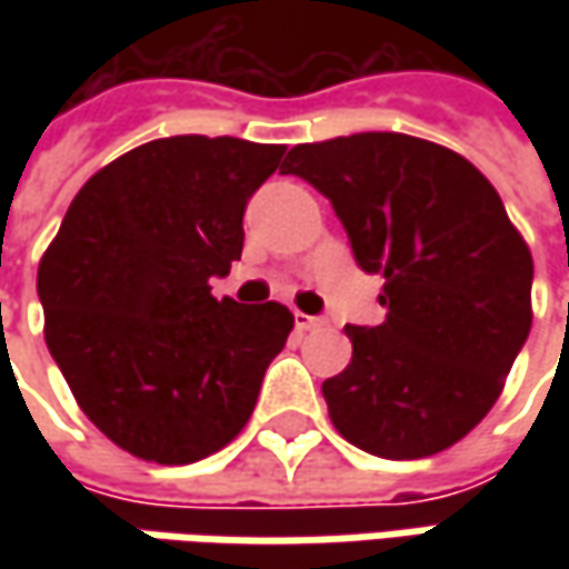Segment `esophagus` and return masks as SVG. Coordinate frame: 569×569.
Masks as SVG:
<instances>
[{"label":"esophagus","mask_w":569,"mask_h":569,"mask_svg":"<svg viewBox=\"0 0 569 569\" xmlns=\"http://www.w3.org/2000/svg\"><path fill=\"white\" fill-rule=\"evenodd\" d=\"M295 326L300 332H313V329H322L326 319L322 317H307V313H295Z\"/></svg>","instance_id":"34e87169"}]
</instances>
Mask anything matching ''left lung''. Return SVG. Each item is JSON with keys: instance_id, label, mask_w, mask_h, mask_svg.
<instances>
[{"instance_id": "left-lung-1", "label": "left lung", "mask_w": 569, "mask_h": 569, "mask_svg": "<svg viewBox=\"0 0 569 569\" xmlns=\"http://www.w3.org/2000/svg\"><path fill=\"white\" fill-rule=\"evenodd\" d=\"M332 202L363 272L386 278L373 329L322 382L348 443L425 459L493 408L532 329V252L491 180L427 139L358 132L295 144L281 164Z\"/></svg>"}]
</instances>
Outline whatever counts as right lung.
Listing matches in <instances>:
<instances>
[{"label":"right lung","mask_w":569,"mask_h":569,"mask_svg":"<svg viewBox=\"0 0 569 569\" xmlns=\"http://www.w3.org/2000/svg\"><path fill=\"white\" fill-rule=\"evenodd\" d=\"M284 144L154 139L78 189L37 269L43 339L78 408L144 462H199L247 427L295 317L214 300L243 208Z\"/></svg>","instance_id":"add662e5"}]
</instances>
